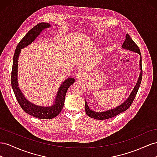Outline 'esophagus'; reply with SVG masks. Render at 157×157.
<instances>
[{
  "label": "esophagus",
  "instance_id": "obj_1",
  "mask_svg": "<svg viewBox=\"0 0 157 157\" xmlns=\"http://www.w3.org/2000/svg\"><path fill=\"white\" fill-rule=\"evenodd\" d=\"M86 77V74H85L84 71H79L75 75V78L78 80H82Z\"/></svg>",
  "mask_w": 157,
  "mask_h": 157
}]
</instances>
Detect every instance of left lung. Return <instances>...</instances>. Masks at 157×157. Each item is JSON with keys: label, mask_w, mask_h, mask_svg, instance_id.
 Instances as JSON below:
<instances>
[{"label": "left lung", "mask_w": 157, "mask_h": 157, "mask_svg": "<svg viewBox=\"0 0 157 157\" xmlns=\"http://www.w3.org/2000/svg\"><path fill=\"white\" fill-rule=\"evenodd\" d=\"M122 48L124 49H127V50H129V51L137 52L141 56V52H140V48H139V47L135 43V42L133 41L128 34H126V40H125L122 44ZM140 69L141 70V72H140V77H139V79L137 80V82L136 85L135 87H134L133 90L132 91L131 94L129 95V96L128 97V98H127L126 101L123 102L122 104H121L120 106L116 107L115 109L98 113V112L93 111L89 109L87 104L86 101H85V109H86V113L88 115V116L97 120H106V119L113 118L114 116L122 113L125 110L128 109L129 108V106L132 105L133 101H134V98H135L137 95L138 89L140 88L141 82L142 74H143L142 65H141V56H140Z\"/></svg>", "instance_id": "left-lung-1"}]
</instances>
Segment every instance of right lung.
<instances>
[{
	"label": "right lung",
	"mask_w": 157,
	"mask_h": 157,
	"mask_svg": "<svg viewBox=\"0 0 157 157\" xmlns=\"http://www.w3.org/2000/svg\"><path fill=\"white\" fill-rule=\"evenodd\" d=\"M50 24L45 23V22L39 23L30 29L22 38L15 50L11 73L12 87L21 108L26 113L39 119H51L56 117L58 114L60 113L64 106L66 92L70 86L75 82L74 78H70L66 79L62 85H60L59 91L56 95L55 102L51 106H41L31 103L28 100H27L18 87V83H17V62L18 61L17 60L21 52V49L33 42L43 29L50 28Z\"/></svg>",
	"instance_id": "obj_1"
}]
</instances>
